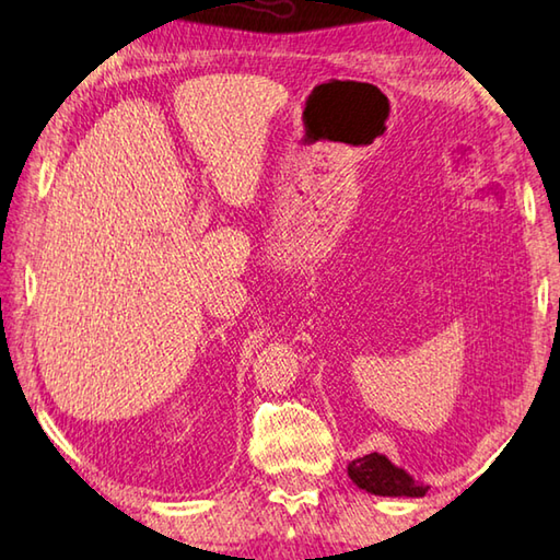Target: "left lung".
I'll return each mask as SVG.
<instances>
[{
  "instance_id": "left-lung-1",
  "label": "left lung",
  "mask_w": 560,
  "mask_h": 560,
  "mask_svg": "<svg viewBox=\"0 0 560 560\" xmlns=\"http://www.w3.org/2000/svg\"><path fill=\"white\" fill-rule=\"evenodd\" d=\"M349 477L359 489L373 495L423 498L428 491V486L413 481L407 471L395 467L385 455H377V452L349 462Z\"/></svg>"
}]
</instances>
